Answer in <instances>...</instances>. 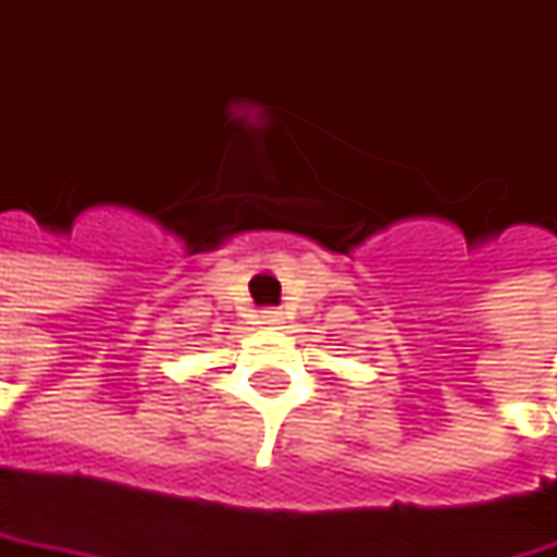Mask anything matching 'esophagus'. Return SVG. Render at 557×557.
Instances as JSON below:
<instances>
[{
    "label": "esophagus",
    "instance_id": "1",
    "mask_svg": "<svg viewBox=\"0 0 557 557\" xmlns=\"http://www.w3.org/2000/svg\"><path fill=\"white\" fill-rule=\"evenodd\" d=\"M261 324H283V314L274 311V308H268V311H261Z\"/></svg>",
    "mask_w": 557,
    "mask_h": 557
}]
</instances>
